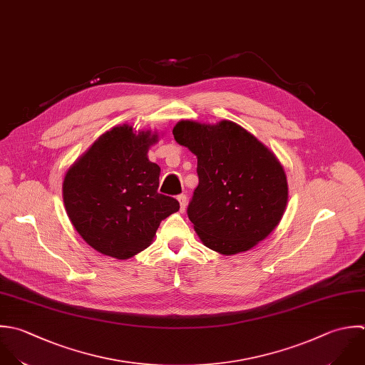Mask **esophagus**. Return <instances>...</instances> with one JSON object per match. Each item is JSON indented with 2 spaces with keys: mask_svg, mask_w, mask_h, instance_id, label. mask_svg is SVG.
Instances as JSON below:
<instances>
[{
  "mask_svg": "<svg viewBox=\"0 0 365 365\" xmlns=\"http://www.w3.org/2000/svg\"><path fill=\"white\" fill-rule=\"evenodd\" d=\"M178 200H179V203H180V212H183V210L186 209V205H187V197H186V195H179V196H178Z\"/></svg>",
  "mask_w": 365,
  "mask_h": 365,
  "instance_id": "34e87169",
  "label": "esophagus"
}]
</instances>
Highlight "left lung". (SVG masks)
<instances>
[{
  "mask_svg": "<svg viewBox=\"0 0 365 365\" xmlns=\"http://www.w3.org/2000/svg\"><path fill=\"white\" fill-rule=\"evenodd\" d=\"M173 136L197 156L199 185L187 216L203 245L230 256L266 239L280 223L289 197L274 153L230 120H180Z\"/></svg>",
  "mask_w": 365,
  "mask_h": 365,
  "instance_id": "left-lung-1",
  "label": "left lung"
}]
</instances>
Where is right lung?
Here are the masks:
<instances>
[{
  "mask_svg": "<svg viewBox=\"0 0 365 365\" xmlns=\"http://www.w3.org/2000/svg\"><path fill=\"white\" fill-rule=\"evenodd\" d=\"M158 135L132 126L103 133L66 172L62 195L69 220L102 255L125 260L146 249L162 220L179 210L158 192L160 168L148 159Z\"/></svg>",
  "mask_w": 365,
  "mask_h": 365,
  "instance_id": "1",
  "label": "right lung"
}]
</instances>
